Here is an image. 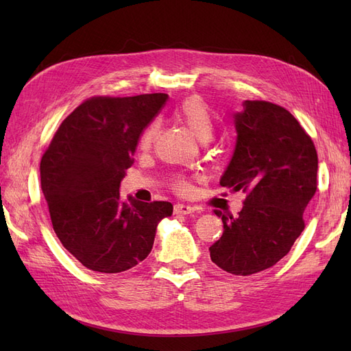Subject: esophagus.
<instances>
[{"mask_svg":"<svg viewBox=\"0 0 351 351\" xmlns=\"http://www.w3.org/2000/svg\"><path fill=\"white\" fill-rule=\"evenodd\" d=\"M195 212V208L190 205H183V204H176L174 205V214L176 215H189Z\"/></svg>","mask_w":351,"mask_h":351,"instance_id":"1","label":"esophagus"}]
</instances>
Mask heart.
<instances>
[{
    "label": "heart",
    "instance_id": "heart-1",
    "mask_svg": "<svg viewBox=\"0 0 351 351\" xmlns=\"http://www.w3.org/2000/svg\"><path fill=\"white\" fill-rule=\"evenodd\" d=\"M174 114L180 121L187 125V129L195 134L196 139L200 142H206L210 139L212 133H214V117H212L208 104L204 99L199 97H189L178 104ZM158 130L159 125L156 121H152L146 127L139 142L142 151L151 149L156 139ZM174 189L178 193H187L190 190V184L183 178H177L174 182Z\"/></svg>",
    "mask_w": 351,
    "mask_h": 351
}]
</instances>
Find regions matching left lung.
Here are the masks:
<instances>
[{
    "label": "left lung",
    "mask_w": 351,
    "mask_h": 351,
    "mask_svg": "<svg viewBox=\"0 0 351 351\" xmlns=\"http://www.w3.org/2000/svg\"><path fill=\"white\" fill-rule=\"evenodd\" d=\"M237 145L219 184L246 193L239 217L222 215L224 232L210 259L232 275L274 267L304 230L303 212L316 193L317 154L290 111L267 101H244L234 114Z\"/></svg>",
    "instance_id": "1"
}]
</instances>
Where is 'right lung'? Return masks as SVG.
I'll return each instance as SVG.
<instances>
[{
	"label": "right lung",
	"mask_w": 351,
	"mask_h": 351,
	"mask_svg": "<svg viewBox=\"0 0 351 351\" xmlns=\"http://www.w3.org/2000/svg\"><path fill=\"white\" fill-rule=\"evenodd\" d=\"M167 93L92 97L67 115L40 159V187L57 237L88 269L117 274L146 259L169 202L123 200L120 183Z\"/></svg>",
	"instance_id": "1"
}]
</instances>
